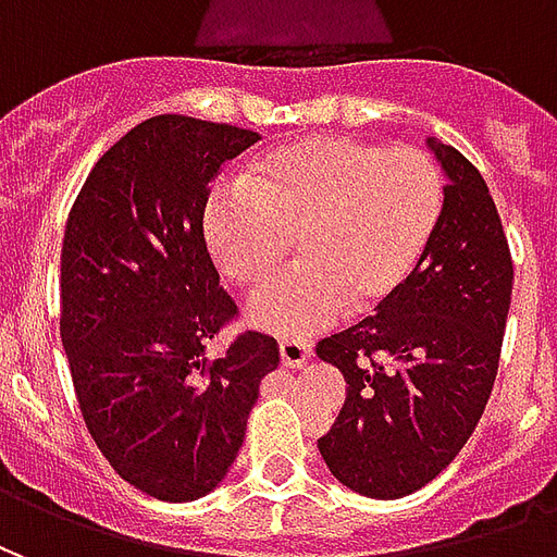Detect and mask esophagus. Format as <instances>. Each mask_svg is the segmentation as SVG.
<instances>
[{"label":"esophagus","instance_id":"esophagus-1","mask_svg":"<svg viewBox=\"0 0 557 557\" xmlns=\"http://www.w3.org/2000/svg\"><path fill=\"white\" fill-rule=\"evenodd\" d=\"M313 355V343L304 337H283L280 339V358L286 367H301V363L310 361Z\"/></svg>","mask_w":557,"mask_h":557}]
</instances>
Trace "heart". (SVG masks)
<instances>
[{
  "label": "heart",
  "instance_id": "obj_1",
  "mask_svg": "<svg viewBox=\"0 0 557 557\" xmlns=\"http://www.w3.org/2000/svg\"><path fill=\"white\" fill-rule=\"evenodd\" d=\"M444 214V178L418 148L355 137L295 139L256 158L238 190L206 208L208 253L247 295L277 277L289 244L298 268L250 307L274 334L373 313L414 274Z\"/></svg>",
  "mask_w": 557,
  "mask_h": 557
}]
</instances>
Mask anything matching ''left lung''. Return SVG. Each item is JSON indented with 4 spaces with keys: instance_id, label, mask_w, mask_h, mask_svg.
<instances>
[{
    "instance_id": "left-lung-1",
    "label": "left lung",
    "mask_w": 557,
    "mask_h": 557,
    "mask_svg": "<svg viewBox=\"0 0 557 557\" xmlns=\"http://www.w3.org/2000/svg\"><path fill=\"white\" fill-rule=\"evenodd\" d=\"M447 172L444 214L406 286L358 325L319 339L346 403L319 454L367 498H403L454 462L490 403L513 259L478 166L430 139Z\"/></svg>"
}]
</instances>
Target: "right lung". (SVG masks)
I'll return each instance as SVG.
<instances>
[{
	"instance_id": "obj_1",
	"label": "right lung",
	"mask_w": 557,
	"mask_h": 557,
	"mask_svg": "<svg viewBox=\"0 0 557 557\" xmlns=\"http://www.w3.org/2000/svg\"><path fill=\"white\" fill-rule=\"evenodd\" d=\"M256 131L154 115L91 166L62 238L59 334L86 430L131 486L194 502L218 486L244 442L277 339L242 331L208 253L206 202L223 163Z\"/></svg>"
}]
</instances>
